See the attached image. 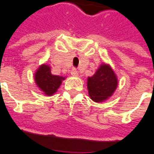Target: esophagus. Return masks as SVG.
<instances>
[{
    "instance_id": "esophagus-1",
    "label": "esophagus",
    "mask_w": 154,
    "mask_h": 154,
    "mask_svg": "<svg viewBox=\"0 0 154 154\" xmlns=\"http://www.w3.org/2000/svg\"><path fill=\"white\" fill-rule=\"evenodd\" d=\"M71 74H72V76H75V77H77V76H78V72H77V69L73 68L72 70L71 71Z\"/></svg>"
}]
</instances>
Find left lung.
<instances>
[{
  "instance_id": "obj_1",
  "label": "left lung",
  "mask_w": 154,
  "mask_h": 154,
  "mask_svg": "<svg viewBox=\"0 0 154 154\" xmlns=\"http://www.w3.org/2000/svg\"><path fill=\"white\" fill-rule=\"evenodd\" d=\"M118 86V79L109 64L102 63L92 77L87 78V89L91 99L103 102L109 99Z\"/></svg>"
}]
</instances>
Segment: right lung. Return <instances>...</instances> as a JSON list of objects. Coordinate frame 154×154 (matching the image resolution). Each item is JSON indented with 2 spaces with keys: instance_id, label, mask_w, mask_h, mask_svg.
<instances>
[{
  "instance_id": "1",
  "label": "right lung",
  "mask_w": 154,
  "mask_h": 154,
  "mask_svg": "<svg viewBox=\"0 0 154 154\" xmlns=\"http://www.w3.org/2000/svg\"><path fill=\"white\" fill-rule=\"evenodd\" d=\"M66 77L53 75L50 67L47 64H42L35 73V82L39 90L46 96H53L57 92L63 81Z\"/></svg>"
}]
</instances>
